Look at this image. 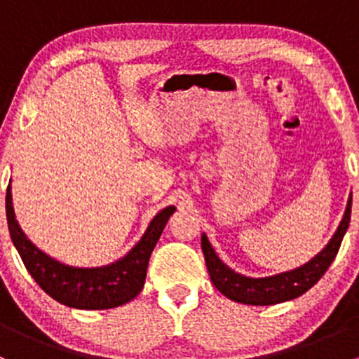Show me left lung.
<instances>
[{"mask_svg":"<svg viewBox=\"0 0 359 359\" xmlns=\"http://www.w3.org/2000/svg\"><path fill=\"white\" fill-rule=\"evenodd\" d=\"M351 203H353V198H349V201H347L342 222H340L339 229L335 231L334 238L327 247L304 266L288 271V273L276 274V276L248 278L234 273L217 257L206 234H203L201 250L213 287L222 295H226L227 299L234 300V302L250 304V306H273V304L300 297L320 281V278L327 273L330 264L334 262L344 234L349 227Z\"/></svg>","mask_w":359,"mask_h":359,"instance_id":"left-lung-1","label":"left lung"}]
</instances>
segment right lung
Returning a JSON list of instances; mask_svg holds the SVG:
<instances>
[{
	"mask_svg": "<svg viewBox=\"0 0 359 359\" xmlns=\"http://www.w3.org/2000/svg\"><path fill=\"white\" fill-rule=\"evenodd\" d=\"M175 206H166L147 227L142 240L118 262L104 267H69L50 259L25 238L15 220L10 186L6 189V220L13 245L36 283L52 299L76 309H111L130 302L142 290L149 257Z\"/></svg>",
	"mask_w": 359,
	"mask_h": 359,
	"instance_id": "add662e5",
	"label": "right lung"
}]
</instances>
